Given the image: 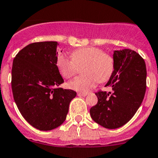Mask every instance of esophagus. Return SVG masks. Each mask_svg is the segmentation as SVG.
Here are the masks:
<instances>
[{
	"mask_svg": "<svg viewBox=\"0 0 158 158\" xmlns=\"http://www.w3.org/2000/svg\"><path fill=\"white\" fill-rule=\"evenodd\" d=\"M77 95L79 96H87V93H78Z\"/></svg>",
	"mask_w": 158,
	"mask_h": 158,
	"instance_id": "obj_1",
	"label": "esophagus"
}]
</instances>
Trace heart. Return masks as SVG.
<instances>
[{"mask_svg": "<svg viewBox=\"0 0 158 158\" xmlns=\"http://www.w3.org/2000/svg\"><path fill=\"white\" fill-rule=\"evenodd\" d=\"M57 66L64 78H71L82 69V74L68 83L69 88L80 93H87L98 82H106L112 77L116 69L114 56L98 47H84L71 53L58 56Z\"/></svg>", "mask_w": 158, "mask_h": 158, "instance_id": "obj_1", "label": "heart"}]
</instances>
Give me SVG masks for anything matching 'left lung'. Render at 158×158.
I'll list each match as a JSON object with an SVG mask.
<instances>
[{
  "label": "left lung",
  "mask_w": 158,
  "mask_h": 158,
  "mask_svg": "<svg viewBox=\"0 0 158 158\" xmlns=\"http://www.w3.org/2000/svg\"><path fill=\"white\" fill-rule=\"evenodd\" d=\"M116 69L106 86L113 93L99 90L98 102L89 110L92 119L107 129H116L131 120L141 105L147 87L146 64L134 50L114 52Z\"/></svg>",
  "instance_id": "left-lung-1"
}]
</instances>
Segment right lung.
I'll list each match as a JSON object with an SVG mask.
<instances>
[{
	"label": "right lung",
	"instance_id": "add662e5",
	"mask_svg": "<svg viewBox=\"0 0 158 158\" xmlns=\"http://www.w3.org/2000/svg\"><path fill=\"white\" fill-rule=\"evenodd\" d=\"M57 42L29 44L13 61L14 99L26 121L39 131H51L63 123L76 93L59 88L64 82L57 66Z\"/></svg>",
	"mask_w": 158,
	"mask_h": 158
}]
</instances>
